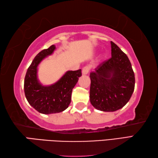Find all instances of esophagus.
I'll return each instance as SVG.
<instances>
[{
  "mask_svg": "<svg viewBox=\"0 0 158 158\" xmlns=\"http://www.w3.org/2000/svg\"><path fill=\"white\" fill-rule=\"evenodd\" d=\"M89 70H90V67L89 66H85L84 68L82 69V74H87L88 73H89Z\"/></svg>",
  "mask_w": 158,
  "mask_h": 158,
  "instance_id": "1",
  "label": "esophagus"
}]
</instances>
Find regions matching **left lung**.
Returning a JSON list of instances; mask_svg holds the SVG:
<instances>
[{
  "instance_id": "8db88e82",
  "label": "left lung",
  "mask_w": 158,
  "mask_h": 158,
  "mask_svg": "<svg viewBox=\"0 0 158 158\" xmlns=\"http://www.w3.org/2000/svg\"><path fill=\"white\" fill-rule=\"evenodd\" d=\"M111 47V58L90 74V103L102 111L123 107L135 90V74L129 58L113 42Z\"/></svg>"
}]
</instances>
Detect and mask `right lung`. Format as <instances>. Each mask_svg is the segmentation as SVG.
Returning a JSON list of instances; mask_svg holds the SVG:
<instances>
[{
	"label": "right lung",
	"mask_w": 158,
	"mask_h": 158,
	"mask_svg": "<svg viewBox=\"0 0 158 158\" xmlns=\"http://www.w3.org/2000/svg\"><path fill=\"white\" fill-rule=\"evenodd\" d=\"M56 49L55 45L41 51L33 60L26 72L24 93L28 103L44 114L59 113L68 107L74 85L81 76V69L68 71L55 84L43 85L37 79V66Z\"/></svg>",
	"instance_id": "obj_1"
}]
</instances>
